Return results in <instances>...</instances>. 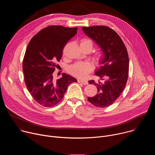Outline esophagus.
Here are the masks:
<instances>
[{
	"label": "esophagus",
	"mask_w": 155,
	"mask_h": 155,
	"mask_svg": "<svg viewBox=\"0 0 155 155\" xmlns=\"http://www.w3.org/2000/svg\"><path fill=\"white\" fill-rule=\"evenodd\" d=\"M78 82L81 83L84 85L88 84V81L87 80H78Z\"/></svg>",
	"instance_id": "esophagus-1"
}]
</instances>
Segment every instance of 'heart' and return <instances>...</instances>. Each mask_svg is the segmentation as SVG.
<instances>
[{
  "label": "heart",
  "mask_w": 155,
  "mask_h": 155,
  "mask_svg": "<svg viewBox=\"0 0 155 155\" xmlns=\"http://www.w3.org/2000/svg\"><path fill=\"white\" fill-rule=\"evenodd\" d=\"M81 45H90L91 48L93 47V42L88 38H83L80 41V46ZM102 55L99 54L97 56V59H100ZM93 69V65L88 62H78L71 65L69 68V72L73 75L83 78H85Z\"/></svg>",
  "instance_id": "b5f03b06"
}]
</instances>
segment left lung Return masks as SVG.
Wrapping results in <instances>:
<instances>
[{
	"label": "left lung",
	"instance_id": "left-lung-1",
	"mask_svg": "<svg viewBox=\"0 0 155 155\" xmlns=\"http://www.w3.org/2000/svg\"><path fill=\"white\" fill-rule=\"evenodd\" d=\"M82 29L96 43L102 54L99 61L101 65L95 72L101 81H89L97 87V93L87 99L96 107H107L120 97L126 86L129 72L127 50L120 36L108 27L93 26Z\"/></svg>",
	"mask_w": 155,
	"mask_h": 155
}]
</instances>
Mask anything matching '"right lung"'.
Returning a JSON list of instances; mask_svg holds the SVG:
<instances>
[{"mask_svg": "<svg viewBox=\"0 0 155 155\" xmlns=\"http://www.w3.org/2000/svg\"><path fill=\"white\" fill-rule=\"evenodd\" d=\"M77 29L50 26L41 29L28 44L23 62L25 81L34 99L42 106L50 107L58 104L68 86L77 81L69 74H63L57 80L53 76L64 46Z\"/></svg>", "mask_w": 155, "mask_h": 155, "instance_id": "add662e5", "label": "right lung"}]
</instances>
